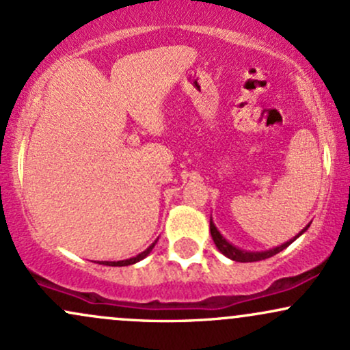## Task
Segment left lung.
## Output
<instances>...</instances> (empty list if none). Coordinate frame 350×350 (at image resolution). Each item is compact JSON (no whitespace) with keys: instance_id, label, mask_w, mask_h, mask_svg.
I'll return each instance as SVG.
<instances>
[{"instance_id":"left-lung-1","label":"left lung","mask_w":350,"mask_h":350,"mask_svg":"<svg viewBox=\"0 0 350 350\" xmlns=\"http://www.w3.org/2000/svg\"><path fill=\"white\" fill-rule=\"evenodd\" d=\"M308 227H309V224L303 228V230L299 232L298 235L295 237V239L290 240V242L280 245V247H276V248H271V250H267V252H245V250H240V248L234 247V245H232L230 242H227V240L222 237V234H220V232L217 230V227L214 226V222H212V219H211V235H212V240H214L215 247L219 248V252H222L224 255L227 256V258L234 260V262H240V263L260 262V260L270 258V256L276 255V253H280L281 250H284V248H286V247H290V245L295 242V240L298 239L299 235H303L304 232L308 230Z\"/></svg>"}]
</instances>
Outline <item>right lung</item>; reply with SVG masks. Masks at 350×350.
Segmentation results:
<instances>
[{
    "label": "right lung",
    "mask_w": 350,
    "mask_h": 350,
    "mask_svg": "<svg viewBox=\"0 0 350 350\" xmlns=\"http://www.w3.org/2000/svg\"><path fill=\"white\" fill-rule=\"evenodd\" d=\"M154 245H156V242H154V243H151L150 247L146 248V250L139 253V255L133 256V258H128V260H120V262H100V265H107V267H128V265L138 263L139 260H143V258H144V256H148V255H150V252L152 250V248H154Z\"/></svg>",
    "instance_id": "right-lung-1"
}]
</instances>
